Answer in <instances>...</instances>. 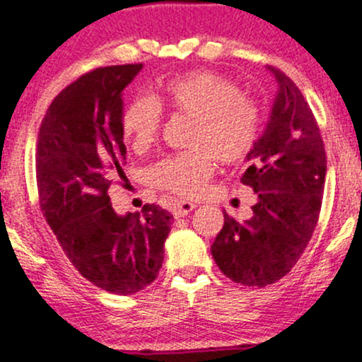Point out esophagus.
I'll return each instance as SVG.
<instances>
[{
    "label": "esophagus",
    "mask_w": 362,
    "mask_h": 362,
    "mask_svg": "<svg viewBox=\"0 0 362 362\" xmlns=\"http://www.w3.org/2000/svg\"><path fill=\"white\" fill-rule=\"evenodd\" d=\"M197 204L195 202H190V201H178L175 207H173V214L177 216V218H184L190 213V211H194Z\"/></svg>",
    "instance_id": "1"
}]
</instances>
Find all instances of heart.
I'll return each mask as SVG.
<instances>
[{"instance_id": "b5f03b06", "label": "heart", "mask_w": 362, "mask_h": 362, "mask_svg": "<svg viewBox=\"0 0 362 362\" xmlns=\"http://www.w3.org/2000/svg\"><path fill=\"white\" fill-rule=\"evenodd\" d=\"M192 119L190 151L165 156L151 168L153 185L178 195H195L213 175L214 158L233 165L250 153L259 117L240 90L213 71H194L161 86L158 97H134L120 114L124 138L136 151L149 148L161 122V109Z\"/></svg>"}]
</instances>
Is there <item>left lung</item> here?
<instances>
[{"mask_svg":"<svg viewBox=\"0 0 362 362\" xmlns=\"http://www.w3.org/2000/svg\"><path fill=\"white\" fill-rule=\"evenodd\" d=\"M269 120L245 160L240 178L257 194L252 218L238 223L224 213L211 245L218 267L233 282L264 288L284 277L305 252L322 207L327 156L305 97L277 68Z\"/></svg>","mask_w":362,"mask_h":362,"instance_id":"obj_1","label":"left lung"}]
</instances>
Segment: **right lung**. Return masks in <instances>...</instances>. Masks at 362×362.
I'll use <instances>...</instances> for the list:
<instances>
[{"mask_svg": "<svg viewBox=\"0 0 362 362\" xmlns=\"http://www.w3.org/2000/svg\"><path fill=\"white\" fill-rule=\"evenodd\" d=\"M143 64L98 68L49 105L37 138L40 207L76 271L107 293L134 294L156 279L173 216L156 204L117 214L107 190L124 175L122 91Z\"/></svg>", "mask_w": 362, "mask_h": 362, "instance_id": "add662e5", "label": "right lung"}]
</instances>
